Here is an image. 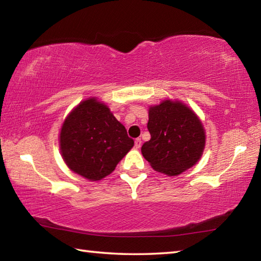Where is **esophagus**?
<instances>
[{
  "mask_svg": "<svg viewBox=\"0 0 261 261\" xmlns=\"http://www.w3.org/2000/svg\"><path fill=\"white\" fill-rule=\"evenodd\" d=\"M135 147L137 149H139L141 147V139L140 138H137L135 139Z\"/></svg>",
  "mask_w": 261,
  "mask_h": 261,
  "instance_id": "1",
  "label": "esophagus"
}]
</instances>
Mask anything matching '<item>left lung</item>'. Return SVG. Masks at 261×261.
Returning <instances> with one entry per match:
<instances>
[{
	"mask_svg": "<svg viewBox=\"0 0 261 261\" xmlns=\"http://www.w3.org/2000/svg\"><path fill=\"white\" fill-rule=\"evenodd\" d=\"M147 127L151 139L143 144L141 153L153 169L168 176L179 175L200 159L205 131L187 106L166 100L151 107Z\"/></svg>",
	"mask_w": 261,
	"mask_h": 261,
	"instance_id": "8db88e82",
	"label": "left lung"
}]
</instances>
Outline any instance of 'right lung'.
Returning a JSON list of instances; mask_svg holds the SVG:
<instances>
[{"label":"right lung","instance_id":"obj_1","mask_svg":"<svg viewBox=\"0 0 261 261\" xmlns=\"http://www.w3.org/2000/svg\"><path fill=\"white\" fill-rule=\"evenodd\" d=\"M61 153L74 173L99 180L134 146V139L107 106L95 99L83 101L70 113L60 136Z\"/></svg>","mask_w":261,"mask_h":261}]
</instances>
